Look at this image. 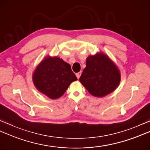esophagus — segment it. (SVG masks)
Segmentation results:
<instances>
[{"label": "esophagus", "mask_w": 150, "mask_h": 150, "mask_svg": "<svg viewBox=\"0 0 150 150\" xmlns=\"http://www.w3.org/2000/svg\"><path fill=\"white\" fill-rule=\"evenodd\" d=\"M81 75V72H79V73H76V76H77V77L78 79H79V78H80Z\"/></svg>", "instance_id": "34e87169"}]
</instances>
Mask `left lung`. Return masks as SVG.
<instances>
[{
    "label": "left lung",
    "mask_w": 150,
    "mask_h": 150,
    "mask_svg": "<svg viewBox=\"0 0 150 150\" xmlns=\"http://www.w3.org/2000/svg\"><path fill=\"white\" fill-rule=\"evenodd\" d=\"M79 81L91 95L103 97L119 86L120 73L112 60L100 52L88 57Z\"/></svg>",
    "instance_id": "1"
}]
</instances>
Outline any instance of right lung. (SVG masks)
<instances>
[{
    "label": "right lung",
    "mask_w": 150,
    "mask_h": 150,
    "mask_svg": "<svg viewBox=\"0 0 150 150\" xmlns=\"http://www.w3.org/2000/svg\"><path fill=\"white\" fill-rule=\"evenodd\" d=\"M77 80L71 66L57 57H46L33 75L36 88L52 99L62 96L70 84Z\"/></svg>",
    "instance_id": "add662e5"
}]
</instances>
